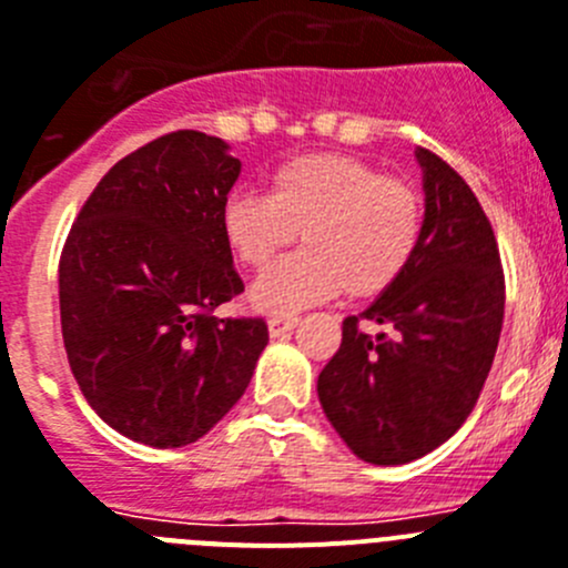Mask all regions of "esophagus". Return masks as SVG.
I'll list each match as a JSON object with an SVG mask.
<instances>
[{"label":"esophagus","mask_w":568,"mask_h":568,"mask_svg":"<svg viewBox=\"0 0 568 568\" xmlns=\"http://www.w3.org/2000/svg\"><path fill=\"white\" fill-rule=\"evenodd\" d=\"M297 323H300V317H291V314L285 317V314H277V317L268 320V334L274 339L285 337V334H291L294 328H297Z\"/></svg>","instance_id":"34e87169"}]
</instances>
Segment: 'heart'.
Here are the masks:
<instances>
[{
  "label": "heart",
  "mask_w": 568,
  "mask_h": 568,
  "mask_svg": "<svg viewBox=\"0 0 568 568\" xmlns=\"http://www.w3.org/2000/svg\"><path fill=\"white\" fill-rule=\"evenodd\" d=\"M220 231L236 263L268 268L294 240L303 251L251 288L263 312H300L348 294L368 300L392 288L423 236V200L412 182L383 176L345 154H305L280 165L268 196L231 191Z\"/></svg>",
  "instance_id": "b5f03b06"
}]
</instances>
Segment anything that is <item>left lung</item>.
I'll use <instances>...</instances> for the list:
<instances>
[{"instance_id": "obj_1", "label": "left lung", "mask_w": 568, "mask_h": 568, "mask_svg": "<svg viewBox=\"0 0 568 568\" xmlns=\"http://www.w3.org/2000/svg\"><path fill=\"white\" fill-rule=\"evenodd\" d=\"M426 191L412 265L359 317L320 372L325 417L359 460L403 466L466 423L489 377L503 328L500 251L475 191L440 156L417 148ZM386 324L372 338L358 320Z\"/></svg>"}]
</instances>
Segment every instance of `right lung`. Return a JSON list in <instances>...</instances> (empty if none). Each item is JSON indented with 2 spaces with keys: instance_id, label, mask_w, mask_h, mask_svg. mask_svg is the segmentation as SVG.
Wrapping results in <instances>:
<instances>
[{
  "instance_id": "right-lung-1",
  "label": "right lung",
  "mask_w": 568,
  "mask_h": 568,
  "mask_svg": "<svg viewBox=\"0 0 568 568\" xmlns=\"http://www.w3.org/2000/svg\"><path fill=\"white\" fill-rule=\"evenodd\" d=\"M220 136L174 131L100 180L59 260L68 363L128 440H200L245 394L268 345L260 317H214L243 291L220 231L240 176Z\"/></svg>"
}]
</instances>
